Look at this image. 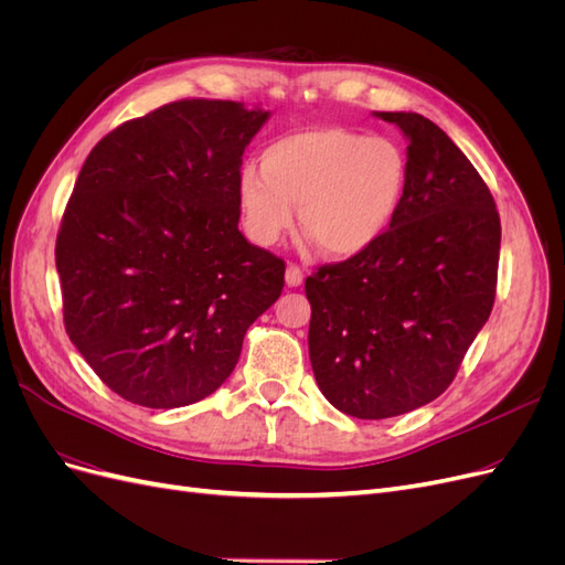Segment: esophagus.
<instances>
[{"label":"esophagus","mask_w":565,"mask_h":565,"mask_svg":"<svg viewBox=\"0 0 565 565\" xmlns=\"http://www.w3.org/2000/svg\"><path fill=\"white\" fill-rule=\"evenodd\" d=\"M285 282H287V287H299L303 282V270L295 264H289L285 270Z\"/></svg>","instance_id":"34e87169"}]
</instances>
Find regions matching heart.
Wrapping results in <instances>:
<instances>
[{
	"label": "heart",
	"instance_id": "obj_1",
	"mask_svg": "<svg viewBox=\"0 0 565 565\" xmlns=\"http://www.w3.org/2000/svg\"><path fill=\"white\" fill-rule=\"evenodd\" d=\"M409 183V158L388 136L344 127L289 131L270 141L262 169L237 177L247 235L273 247L299 224L334 259L377 245L396 221Z\"/></svg>",
	"mask_w": 565,
	"mask_h": 565
}]
</instances>
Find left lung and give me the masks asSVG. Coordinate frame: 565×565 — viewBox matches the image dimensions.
I'll return each instance as SVG.
<instances>
[{"label":"left lung","instance_id":"obj_1","mask_svg":"<svg viewBox=\"0 0 565 565\" xmlns=\"http://www.w3.org/2000/svg\"><path fill=\"white\" fill-rule=\"evenodd\" d=\"M407 139L409 183L382 241L306 278L318 388L358 419L438 398L486 324L498 287L500 214L450 136L417 113H374Z\"/></svg>","mask_w":565,"mask_h":565}]
</instances>
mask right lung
Listing matches in <instances>:
<instances>
[{"label": "right lung", "mask_w": 565, "mask_h": 565, "mask_svg": "<svg viewBox=\"0 0 565 565\" xmlns=\"http://www.w3.org/2000/svg\"><path fill=\"white\" fill-rule=\"evenodd\" d=\"M268 117L174 100L119 125L82 164L56 237L65 332L129 403L207 398L282 292L285 262L237 228L243 152Z\"/></svg>", "instance_id": "add662e5"}]
</instances>
